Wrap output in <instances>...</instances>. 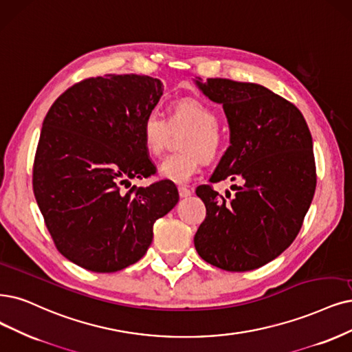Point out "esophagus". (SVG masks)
<instances>
[{
  "instance_id": "1",
  "label": "esophagus",
  "mask_w": 352,
  "mask_h": 352,
  "mask_svg": "<svg viewBox=\"0 0 352 352\" xmlns=\"http://www.w3.org/2000/svg\"><path fill=\"white\" fill-rule=\"evenodd\" d=\"M178 192H179V197H190L191 196V190L187 187H178Z\"/></svg>"
}]
</instances>
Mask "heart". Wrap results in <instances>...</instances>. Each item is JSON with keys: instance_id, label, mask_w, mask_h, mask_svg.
Instances as JSON below:
<instances>
[{"instance_id": "heart-1", "label": "heart", "mask_w": 352, "mask_h": 352, "mask_svg": "<svg viewBox=\"0 0 352 352\" xmlns=\"http://www.w3.org/2000/svg\"><path fill=\"white\" fill-rule=\"evenodd\" d=\"M217 113L206 102L194 98H183L169 106V119L149 111L140 124V136L146 151L152 156H161L173 132L187 133L181 138L183 152L169 155L160 166L164 179L175 184H186L199 173L201 161L212 164L225 151V135L219 129Z\"/></svg>"}]
</instances>
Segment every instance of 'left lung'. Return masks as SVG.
Returning a JSON list of instances; mask_svg holds the SVG:
<instances>
[{"label": "left lung", "instance_id": "left-lung-1", "mask_svg": "<svg viewBox=\"0 0 352 352\" xmlns=\"http://www.w3.org/2000/svg\"><path fill=\"white\" fill-rule=\"evenodd\" d=\"M196 82L223 104L230 129V146L210 183L241 186H232V196L212 184L197 187L206 219L194 246L217 268L251 271L277 258L300 232L316 188L314 142L300 110L268 88L225 78Z\"/></svg>", "mask_w": 352, "mask_h": 352}]
</instances>
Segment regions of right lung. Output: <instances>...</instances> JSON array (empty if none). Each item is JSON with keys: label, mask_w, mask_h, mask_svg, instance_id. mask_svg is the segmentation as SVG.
<instances>
[{"label": "right lung", "mask_w": 352, "mask_h": 352, "mask_svg": "<svg viewBox=\"0 0 352 352\" xmlns=\"http://www.w3.org/2000/svg\"><path fill=\"white\" fill-rule=\"evenodd\" d=\"M162 91L148 75L87 78L59 96L45 117L33 192L56 250L88 271L138 263L153 223L178 203L171 181L130 186L132 178L156 173L140 124Z\"/></svg>", "instance_id": "1"}]
</instances>
